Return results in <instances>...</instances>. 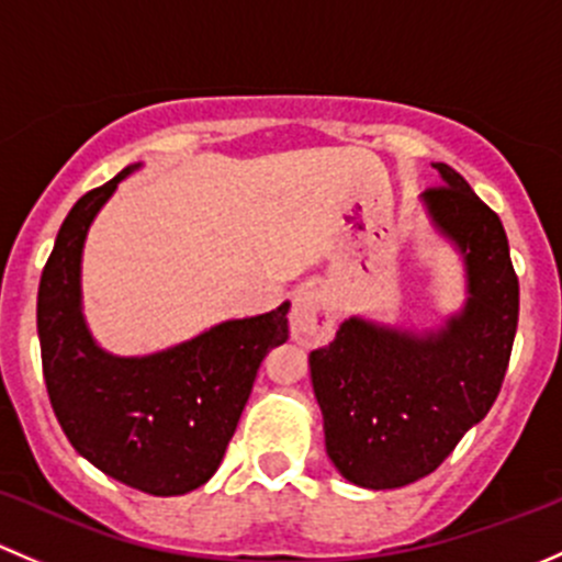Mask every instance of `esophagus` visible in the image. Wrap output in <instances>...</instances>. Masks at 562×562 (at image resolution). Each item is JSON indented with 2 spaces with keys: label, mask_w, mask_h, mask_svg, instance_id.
Here are the masks:
<instances>
[{
  "label": "esophagus",
  "mask_w": 562,
  "mask_h": 562,
  "mask_svg": "<svg viewBox=\"0 0 562 562\" xmlns=\"http://www.w3.org/2000/svg\"><path fill=\"white\" fill-rule=\"evenodd\" d=\"M335 322H338V305H335V294L327 286L297 289L292 311H289L292 340L303 346L327 344L335 333Z\"/></svg>",
  "instance_id": "obj_1"
}]
</instances>
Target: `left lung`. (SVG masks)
Returning <instances> with one entry per match:
<instances>
[{"label":"left lung","mask_w":562,"mask_h":562,"mask_svg":"<svg viewBox=\"0 0 562 562\" xmlns=\"http://www.w3.org/2000/svg\"><path fill=\"white\" fill-rule=\"evenodd\" d=\"M432 167L443 187L419 205L462 268L460 308L422 327L351 314L308 355L324 449L366 490L406 487L452 454L493 408L517 333L519 283L501 218L460 172Z\"/></svg>","instance_id":"left-lung-1"}]
</instances>
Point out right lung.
Segmentation results:
<instances>
[{
    "mask_svg": "<svg viewBox=\"0 0 562 562\" xmlns=\"http://www.w3.org/2000/svg\"><path fill=\"white\" fill-rule=\"evenodd\" d=\"M83 194L67 213L37 292V335L50 406L83 460L140 493L202 487L222 465L259 362L286 344L289 303L224 319L151 355H113L83 314V248L121 181Z\"/></svg>",
    "mask_w": 562,
    "mask_h": 562,
    "instance_id": "right-lung-1",
    "label": "right lung"
}]
</instances>
